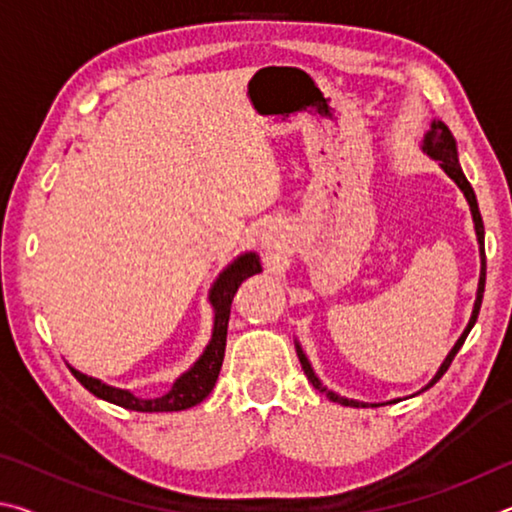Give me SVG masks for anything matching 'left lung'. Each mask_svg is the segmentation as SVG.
I'll use <instances>...</instances> for the list:
<instances>
[{"label":"left lung","mask_w":512,"mask_h":512,"mask_svg":"<svg viewBox=\"0 0 512 512\" xmlns=\"http://www.w3.org/2000/svg\"><path fill=\"white\" fill-rule=\"evenodd\" d=\"M422 149L427 151L433 160H438V162H440V167L445 169L447 176L452 178L454 183L463 189V194H465V198H467V203H470L472 219H474V230H476V237H479V246H481V277H479V291H476V302H474L472 318H470V323H467L465 332L461 334V339L456 341V345L452 348V352H449V354H447V359L443 361V366H440V370L436 372V377L431 379V384H429V386H433L440 377L445 375L447 368L452 366L454 357L458 354V350H461V345L465 343L467 334H470V329H472V327H474V323H476V318H479V309H481L483 291H485V250H483V219H481V212H479V203H476L474 189H472V185H470V183H467V178H465V173H463V169H461V164H458V153H456V142H454V137H452V133H449V128L443 124V121H433V124H431V131L427 133V137H424V146H422ZM296 352H298V359H300V363H302V370H305L307 379L311 381V384H314V388H318L320 393H325V395L329 397V400H332V402H339V404H343V406H366L363 402H354V400H348V397H341V395H336V393H332V391H327V388H325L323 384H320V379L314 375V370H311L309 361H307L305 352H302L300 345H296ZM429 386H427V388H429ZM427 388H424V391H427Z\"/></svg>","instance_id":"1"}]
</instances>
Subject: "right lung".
<instances>
[{"label": "right lung", "instance_id": "right-lung-1", "mask_svg": "<svg viewBox=\"0 0 512 512\" xmlns=\"http://www.w3.org/2000/svg\"><path fill=\"white\" fill-rule=\"evenodd\" d=\"M259 271H262V266H259V257L255 253H246L239 259H235V262H232L219 275V280L214 282V287L210 291V302L214 307L212 341L205 348L203 357L198 359L183 377L176 379V384L171 386V391L167 395L155 397V400H142V397H135L131 391H121V388L101 384L99 379L83 375V372L74 368L69 370H72V375L79 379L92 395H97L101 400L112 402L117 406H124V409L142 411V413L192 409V406L201 404L205 397L212 393L216 379H219L223 357H225V336H228L232 298H235L239 284Z\"/></svg>", "mask_w": 512, "mask_h": 512}]
</instances>
